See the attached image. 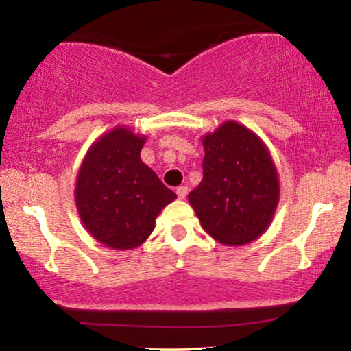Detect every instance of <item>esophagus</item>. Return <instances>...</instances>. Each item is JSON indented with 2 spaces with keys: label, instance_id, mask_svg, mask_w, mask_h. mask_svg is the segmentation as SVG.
<instances>
[{
  "label": "esophagus",
  "instance_id": "34e87169",
  "mask_svg": "<svg viewBox=\"0 0 351 351\" xmlns=\"http://www.w3.org/2000/svg\"><path fill=\"white\" fill-rule=\"evenodd\" d=\"M176 193H177V196H179V199H184L185 196L189 195V189H186V186H184V185H180V186H177Z\"/></svg>",
  "mask_w": 351,
  "mask_h": 351
}]
</instances>
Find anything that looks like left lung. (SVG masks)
<instances>
[{
	"label": "left lung",
	"instance_id": "8db88e82",
	"mask_svg": "<svg viewBox=\"0 0 351 351\" xmlns=\"http://www.w3.org/2000/svg\"><path fill=\"white\" fill-rule=\"evenodd\" d=\"M203 180L189 201L203 228L223 246H244L270 227L280 179L265 142L237 121L201 138Z\"/></svg>",
	"mask_w": 351,
	"mask_h": 351
}]
</instances>
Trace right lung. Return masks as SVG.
<instances>
[{
	"mask_svg": "<svg viewBox=\"0 0 351 351\" xmlns=\"http://www.w3.org/2000/svg\"><path fill=\"white\" fill-rule=\"evenodd\" d=\"M145 141L126 126L113 128L89 147L76 177L75 203L84 228L118 251L145 243L158 214L177 198L141 160Z\"/></svg>",
	"mask_w": 351,
	"mask_h": 351,
	"instance_id": "add662e5",
	"label": "right lung"
}]
</instances>
